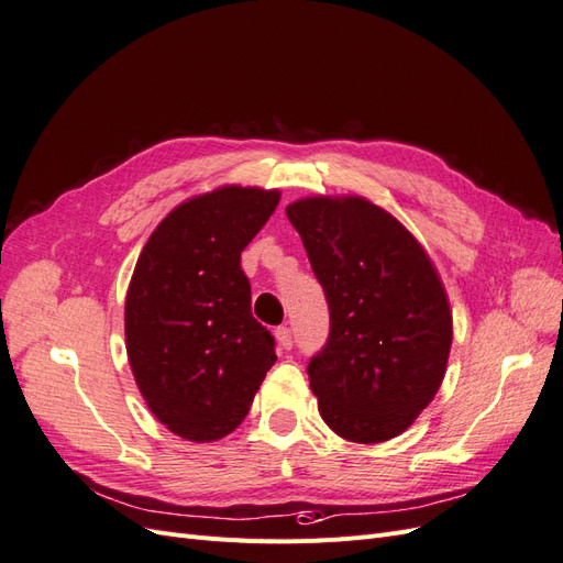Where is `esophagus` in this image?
Returning <instances> with one entry per match:
<instances>
[{
	"mask_svg": "<svg viewBox=\"0 0 563 563\" xmlns=\"http://www.w3.org/2000/svg\"><path fill=\"white\" fill-rule=\"evenodd\" d=\"M276 341H278V346H280V349H285V351L292 349V343H295V339H292V330L285 328V324H283V328H276Z\"/></svg>",
	"mask_w": 563,
	"mask_h": 563,
	"instance_id": "1",
	"label": "esophagus"
}]
</instances>
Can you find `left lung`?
Listing matches in <instances>:
<instances>
[{
    "mask_svg": "<svg viewBox=\"0 0 563 563\" xmlns=\"http://www.w3.org/2000/svg\"><path fill=\"white\" fill-rule=\"evenodd\" d=\"M285 212L330 308L328 341L306 367L322 421L351 442H386L444 378L451 313L438 271L365 198H303Z\"/></svg>",
    "mask_w": 563,
    "mask_h": 563,
    "instance_id": "left-lung-1",
    "label": "left lung"
}]
</instances>
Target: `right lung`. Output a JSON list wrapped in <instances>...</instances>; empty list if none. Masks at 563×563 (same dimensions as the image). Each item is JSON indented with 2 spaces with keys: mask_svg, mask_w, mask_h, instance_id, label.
Instances as JSON below:
<instances>
[{
  "mask_svg": "<svg viewBox=\"0 0 563 563\" xmlns=\"http://www.w3.org/2000/svg\"><path fill=\"white\" fill-rule=\"evenodd\" d=\"M278 191L224 187L175 208L150 235L125 297V349L147 407L191 442L241 426L276 362V339L252 318L241 252Z\"/></svg>",
  "mask_w": 563,
  "mask_h": 563,
  "instance_id": "obj_1",
  "label": "right lung"
}]
</instances>
